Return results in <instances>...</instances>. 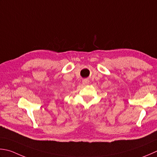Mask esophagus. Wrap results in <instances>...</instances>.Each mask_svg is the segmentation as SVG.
I'll use <instances>...</instances> for the list:
<instances>
[{"instance_id": "34e87169", "label": "esophagus", "mask_w": 157, "mask_h": 157, "mask_svg": "<svg viewBox=\"0 0 157 157\" xmlns=\"http://www.w3.org/2000/svg\"><path fill=\"white\" fill-rule=\"evenodd\" d=\"M83 84L84 85H87L88 84V80H84L83 81Z\"/></svg>"}]
</instances>
